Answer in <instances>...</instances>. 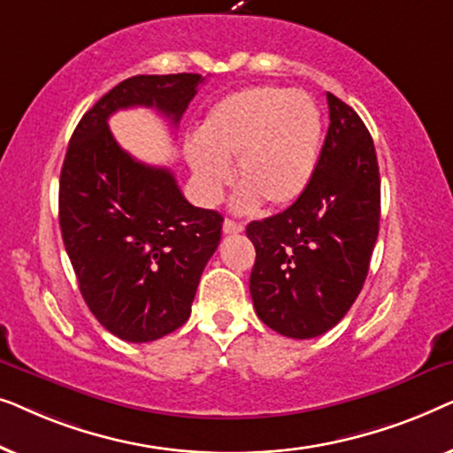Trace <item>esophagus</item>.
<instances>
[{"label": "esophagus", "instance_id": "obj_1", "mask_svg": "<svg viewBox=\"0 0 453 453\" xmlns=\"http://www.w3.org/2000/svg\"><path fill=\"white\" fill-rule=\"evenodd\" d=\"M243 225H241V222H237V220H231V219H226L225 222H222V231H225L226 234H237V233H243Z\"/></svg>", "mask_w": 453, "mask_h": 453}]
</instances>
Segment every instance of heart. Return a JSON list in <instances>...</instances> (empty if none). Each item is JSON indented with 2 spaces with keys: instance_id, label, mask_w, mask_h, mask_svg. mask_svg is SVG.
<instances>
[{
  "instance_id": "b5f03b06",
  "label": "heart",
  "mask_w": 453,
  "mask_h": 453,
  "mask_svg": "<svg viewBox=\"0 0 453 453\" xmlns=\"http://www.w3.org/2000/svg\"><path fill=\"white\" fill-rule=\"evenodd\" d=\"M321 144V113L305 92L250 86L212 104L185 146L197 196L216 203L231 183L228 163L237 158L233 208L250 212L259 197L270 206L295 202L311 181Z\"/></svg>"
}]
</instances>
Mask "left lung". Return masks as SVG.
Instances as JSON below:
<instances>
[{"mask_svg": "<svg viewBox=\"0 0 453 453\" xmlns=\"http://www.w3.org/2000/svg\"><path fill=\"white\" fill-rule=\"evenodd\" d=\"M330 127L305 191L280 214L247 225L256 247L250 290L257 318L287 338L332 330L361 293L381 212L369 129L327 92Z\"/></svg>", "mask_w": 453, "mask_h": 453, "instance_id": "obj_1", "label": "left lung"}]
</instances>
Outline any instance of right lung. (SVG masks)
Masks as SVG:
<instances>
[{"instance_id": "1", "label": "right lung", "mask_w": 453, "mask_h": 453, "mask_svg": "<svg viewBox=\"0 0 453 453\" xmlns=\"http://www.w3.org/2000/svg\"><path fill=\"white\" fill-rule=\"evenodd\" d=\"M202 82L200 73L123 80L86 111L61 166L59 226L80 293L126 342H152L189 319L225 219L191 206L169 169L123 150L109 117L150 107L177 127Z\"/></svg>"}]
</instances>
